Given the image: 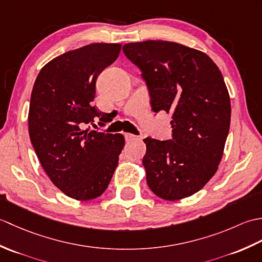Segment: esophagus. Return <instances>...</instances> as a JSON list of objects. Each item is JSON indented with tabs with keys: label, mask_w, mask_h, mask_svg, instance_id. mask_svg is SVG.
<instances>
[{
	"label": "esophagus",
	"mask_w": 262,
	"mask_h": 262,
	"mask_svg": "<svg viewBox=\"0 0 262 262\" xmlns=\"http://www.w3.org/2000/svg\"><path fill=\"white\" fill-rule=\"evenodd\" d=\"M124 136H125V140H126L127 142L133 141V140H136V138H137V136H135V135L130 134V133H125Z\"/></svg>",
	"instance_id": "34e87169"
}]
</instances>
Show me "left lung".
I'll return each mask as SVG.
<instances>
[{
	"label": "left lung",
	"instance_id": "1",
	"mask_svg": "<svg viewBox=\"0 0 262 262\" xmlns=\"http://www.w3.org/2000/svg\"><path fill=\"white\" fill-rule=\"evenodd\" d=\"M122 51L142 71L152 110L171 116L172 140H144L147 185L165 200L191 196L223 157L231 121L223 75L205 53L181 43L146 40L126 43Z\"/></svg>",
	"mask_w": 262,
	"mask_h": 262
}]
</instances>
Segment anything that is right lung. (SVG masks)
<instances>
[{
	"instance_id": "right-lung-1",
	"label": "right lung",
	"mask_w": 262,
	"mask_h": 262,
	"mask_svg": "<svg viewBox=\"0 0 262 262\" xmlns=\"http://www.w3.org/2000/svg\"><path fill=\"white\" fill-rule=\"evenodd\" d=\"M120 49V43L99 42L70 51L43 66L33 84L28 116L31 144L49 179L76 200L101 196L125 145L121 134L82 129L97 117L104 119L91 104L96 81Z\"/></svg>"
}]
</instances>
